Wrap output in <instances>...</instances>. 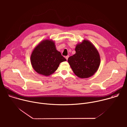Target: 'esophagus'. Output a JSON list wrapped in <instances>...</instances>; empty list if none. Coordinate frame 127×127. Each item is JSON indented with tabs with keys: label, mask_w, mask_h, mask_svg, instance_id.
<instances>
[{
	"label": "esophagus",
	"mask_w": 127,
	"mask_h": 127,
	"mask_svg": "<svg viewBox=\"0 0 127 127\" xmlns=\"http://www.w3.org/2000/svg\"><path fill=\"white\" fill-rule=\"evenodd\" d=\"M69 56H68H68H66V57H65V58H66V60H68V58H69Z\"/></svg>",
	"instance_id": "esophagus-1"
}]
</instances>
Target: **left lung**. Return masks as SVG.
<instances>
[{"label":"left lung","instance_id":"left-lung-1","mask_svg":"<svg viewBox=\"0 0 127 127\" xmlns=\"http://www.w3.org/2000/svg\"><path fill=\"white\" fill-rule=\"evenodd\" d=\"M75 50V54L68 59L74 74L80 78L93 76L100 63V55L97 49L88 40H83L76 45Z\"/></svg>","mask_w":127,"mask_h":127}]
</instances>
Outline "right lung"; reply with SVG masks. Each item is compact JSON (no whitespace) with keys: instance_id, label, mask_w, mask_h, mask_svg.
Wrapping results in <instances>:
<instances>
[{"instance_id":"right-lung-1","label":"right lung","mask_w":127,"mask_h":127,"mask_svg":"<svg viewBox=\"0 0 127 127\" xmlns=\"http://www.w3.org/2000/svg\"><path fill=\"white\" fill-rule=\"evenodd\" d=\"M66 61L57 50L55 42L51 39L41 41L35 47L31 55V63L34 70L45 76L54 73L59 64Z\"/></svg>"}]
</instances>
